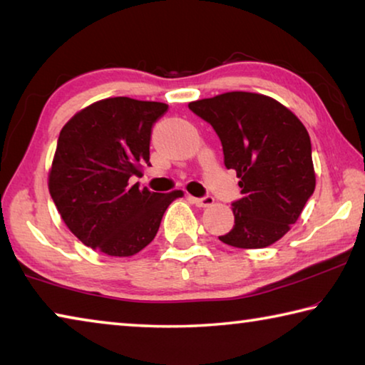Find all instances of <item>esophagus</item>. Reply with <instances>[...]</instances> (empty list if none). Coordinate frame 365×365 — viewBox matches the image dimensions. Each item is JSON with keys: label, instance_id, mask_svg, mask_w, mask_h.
<instances>
[{"label": "esophagus", "instance_id": "1", "mask_svg": "<svg viewBox=\"0 0 365 365\" xmlns=\"http://www.w3.org/2000/svg\"><path fill=\"white\" fill-rule=\"evenodd\" d=\"M190 200H191V202H195V205L200 206V207H209V206L214 205V197L209 196V195L202 196V197H193V196H191Z\"/></svg>", "mask_w": 365, "mask_h": 365}]
</instances>
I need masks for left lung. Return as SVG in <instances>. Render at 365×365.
Segmentation results:
<instances>
[{
  "label": "left lung",
  "mask_w": 365,
  "mask_h": 365,
  "mask_svg": "<svg viewBox=\"0 0 365 365\" xmlns=\"http://www.w3.org/2000/svg\"><path fill=\"white\" fill-rule=\"evenodd\" d=\"M220 138L227 169L237 170L242 197L222 243L257 250L289 230L316 188L311 138L292 110L269 96L230 91L188 104Z\"/></svg>",
  "instance_id": "8db88e82"
}]
</instances>
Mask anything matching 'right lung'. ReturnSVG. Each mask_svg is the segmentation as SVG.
Listing matches in <instances>:
<instances>
[{
	"label": "right lung",
	"mask_w": 365,
	"mask_h": 365,
	"mask_svg": "<svg viewBox=\"0 0 365 365\" xmlns=\"http://www.w3.org/2000/svg\"><path fill=\"white\" fill-rule=\"evenodd\" d=\"M169 106L117 96L90 104L59 133L48 187L69 230L108 256L127 257L150 245L165 209L183 191L156 193L130 177L150 165L153 125Z\"/></svg>",
	"instance_id": "1"
}]
</instances>
